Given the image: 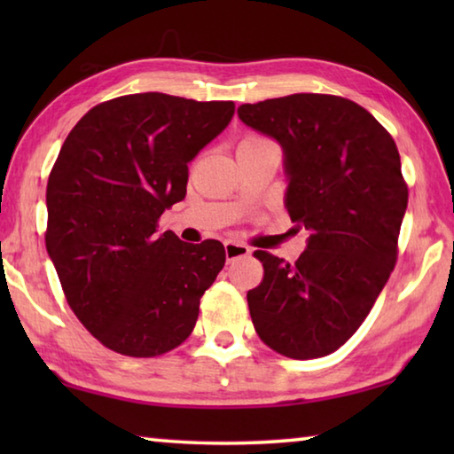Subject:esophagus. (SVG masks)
<instances>
[{"label":"esophagus","mask_w":454,"mask_h":454,"mask_svg":"<svg viewBox=\"0 0 454 454\" xmlns=\"http://www.w3.org/2000/svg\"><path fill=\"white\" fill-rule=\"evenodd\" d=\"M224 250H226V260H228V262H230V260H236V258H240V256L250 254L248 246L242 244V242H232V240L224 242Z\"/></svg>","instance_id":"esophagus-1"}]
</instances>
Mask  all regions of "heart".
<instances>
[{"mask_svg": "<svg viewBox=\"0 0 454 454\" xmlns=\"http://www.w3.org/2000/svg\"><path fill=\"white\" fill-rule=\"evenodd\" d=\"M260 144H268V140H264V137H260V136H246L244 140L240 142V145H238V150L252 148V145H260Z\"/></svg>", "mask_w": 454, "mask_h": 454, "instance_id": "obj_1", "label": "heart"}]
</instances>
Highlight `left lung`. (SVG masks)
<instances>
[{"label": "left lung", "instance_id": "left-lung-1", "mask_svg": "<svg viewBox=\"0 0 454 454\" xmlns=\"http://www.w3.org/2000/svg\"><path fill=\"white\" fill-rule=\"evenodd\" d=\"M238 118L280 144L284 206L309 230L294 264L254 252L264 280L246 296L252 322L284 356H326L363 325L396 262L409 202L396 144L364 107L338 96L242 104Z\"/></svg>", "mask_w": 454, "mask_h": 454}]
</instances>
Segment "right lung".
Segmentation results:
<instances>
[{
  "mask_svg": "<svg viewBox=\"0 0 454 454\" xmlns=\"http://www.w3.org/2000/svg\"><path fill=\"white\" fill-rule=\"evenodd\" d=\"M232 116V102L145 91L91 107L66 137L45 192V248L67 304L104 347L158 356L194 330L224 246L158 234L156 222Z\"/></svg>",
  "mask_w": 454,
  "mask_h": 454,
  "instance_id": "right-lung-1",
  "label": "right lung"
}]
</instances>
